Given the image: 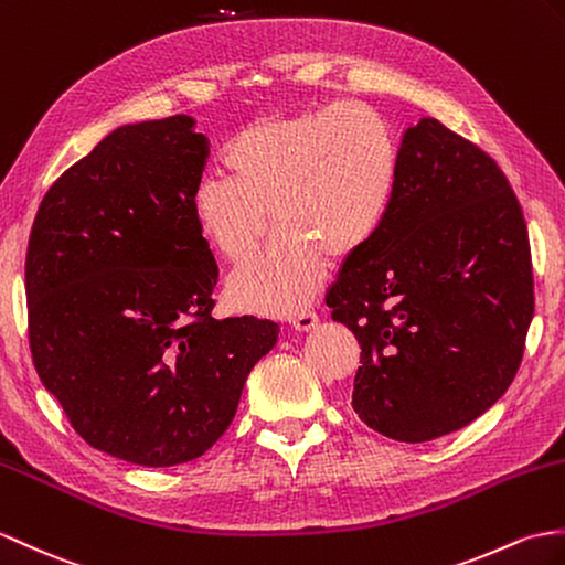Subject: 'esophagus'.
<instances>
[{
  "label": "esophagus",
  "mask_w": 565,
  "mask_h": 565,
  "mask_svg": "<svg viewBox=\"0 0 565 565\" xmlns=\"http://www.w3.org/2000/svg\"><path fill=\"white\" fill-rule=\"evenodd\" d=\"M318 322H320L318 312L310 310V308H303V310H298L296 315H291V324H294V330H298V332H308Z\"/></svg>",
  "instance_id": "obj_1"
}]
</instances>
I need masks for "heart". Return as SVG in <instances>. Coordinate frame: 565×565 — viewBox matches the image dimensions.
I'll return each mask as SVG.
<instances>
[{
	"label": "heart",
	"instance_id": "heart-1",
	"mask_svg": "<svg viewBox=\"0 0 565 565\" xmlns=\"http://www.w3.org/2000/svg\"><path fill=\"white\" fill-rule=\"evenodd\" d=\"M223 175L204 178L192 214L204 241L241 265L269 231V250L233 274L243 310L288 315L318 294L327 257L347 259L383 228L399 182V149L385 117L359 100L262 115L223 149Z\"/></svg>",
	"mask_w": 565,
	"mask_h": 565
}]
</instances>
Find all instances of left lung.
I'll list each match as a JSON object with an SVG mask.
<instances>
[{
  "instance_id": "8db88e82",
  "label": "left lung",
  "mask_w": 565,
  "mask_h": 565,
  "mask_svg": "<svg viewBox=\"0 0 565 565\" xmlns=\"http://www.w3.org/2000/svg\"><path fill=\"white\" fill-rule=\"evenodd\" d=\"M324 303L361 344L363 424L426 443L475 422L513 383L534 315L527 223L503 170L433 117L406 129L383 228Z\"/></svg>"
}]
</instances>
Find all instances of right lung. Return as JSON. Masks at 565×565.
<instances>
[{
	"instance_id": "1",
	"label": "right lung",
	"mask_w": 565,
	"mask_h": 565,
	"mask_svg": "<svg viewBox=\"0 0 565 565\" xmlns=\"http://www.w3.org/2000/svg\"><path fill=\"white\" fill-rule=\"evenodd\" d=\"M188 115L117 127L55 180L25 253L29 342L90 448L141 467L204 455L279 324L216 320L192 196L209 141Z\"/></svg>"
}]
</instances>
